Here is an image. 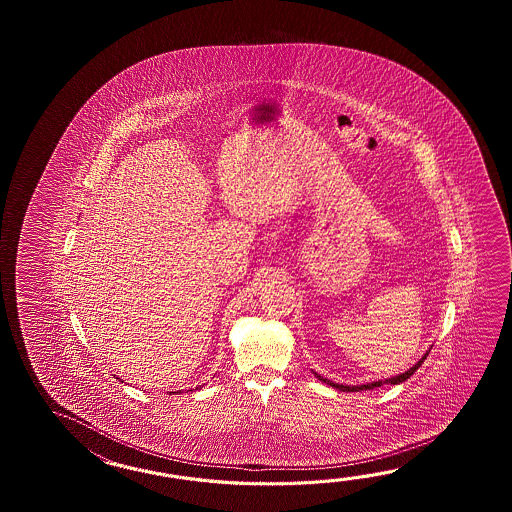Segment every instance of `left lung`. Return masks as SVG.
<instances>
[{"mask_svg":"<svg viewBox=\"0 0 512 512\" xmlns=\"http://www.w3.org/2000/svg\"><path fill=\"white\" fill-rule=\"evenodd\" d=\"M430 349L426 351L425 355H423L421 359L415 362L414 366H412L410 370H406L404 373H399V375H393V377H390V379H381V381L366 382V384L349 386V384H338V382L329 381V379L322 377V375H320V373H316V371H313V375H315L318 381L326 382V384L333 386V388H337V390H340V392H362V390H373V388H379V386H382V384H401V382L408 381V379L414 375L415 371L421 368V364L425 362L426 357H428V353H430Z\"/></svg>","mask_w":512,"mask_h":512,"instance_id":"1","label":"left lung"}]
</instances>
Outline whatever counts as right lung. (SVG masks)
<instances>
[{
	"mask_svg": "<svg viewBox=\"0 0 512 512\" xmlns=\"http://www.w3.org/2000/svg\"><path fill=\"white\" fill-rule=\"evenodd\" d=\"M199 388H201V386H199ZM199 388H196V390H199ZM188 392H192V390H188Z\"/></svg>",
	"mask_w": 512,
	"mask_h": 512,
	"instance_id": "add662e5",
	"label": "right lung"
}]
</instances>
